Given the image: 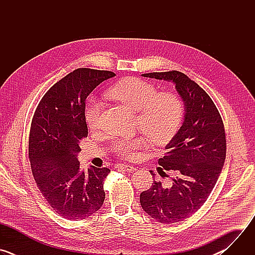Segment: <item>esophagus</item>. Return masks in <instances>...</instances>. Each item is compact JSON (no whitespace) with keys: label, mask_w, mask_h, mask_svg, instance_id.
I'll list each match as a JSON object with an SVG mask.
<instances>
[{"label":"esophagus","mask_w":255,"mask_h":255,"mask_svg":"<svg viewBox=\"0 0 255 255\" xmlns=\"http://www.w3.org/2000/svg\"><path fill=\"white\" fill-rule=\"evenodd\" d=\"M115 167L117 169H123V170L129 171V172H132V171L136 170V167H134L133 165H130V164H126V163H118Z\"/></svg>","instance_id":"1"}]
</instances>
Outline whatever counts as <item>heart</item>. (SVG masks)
Masks as SVG:
<instances>
[{
    "mask_svg": "<svg viewBox=\"0 0 255 255\" xmlns=\"http://www.w3.org/2000/svg\"><path fill=\"white\" fill-rule=\"evenodd\" d=\"M107 95L137 113L140 129L155 144L168 141L177 130L183 117V103L175 94L157 93L155 86L140 79L123 80L109 89ZM103 111V101L97 97L92 98L85 114L91 129L100 128ZM144 143L142 137L121 140L115 144V150L124 156H131Z\"/></svg>",
    "mask_w": 255,
    "mask_h": 255,
    "instance_id": "obj_1",
    "label": "heart"
}]
</instances>
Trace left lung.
Masks as SVG:
<instances>
[{"label": "left lung", "instance_id": "8db88e82", "mask_svg": "<svg viewBox=\"0 0 255 255\" xmlns=\"http://www.w3.org/2000/svg\"><path fill=\"white\" fill-rule=\"evenodd\" d=\"M175 85L185 106L184 121L166 144V155L158 159L163 170L173 173L169 187L153 181L140 194L142 209L154 220L171 224L196 213L214 189L226 157L222 118L209 95L189 77L176 70L141 75ZM150 173L155 176L152 170Z\"/></svg>", "mask_w": 255, "mask_h": 255}]
</instances>
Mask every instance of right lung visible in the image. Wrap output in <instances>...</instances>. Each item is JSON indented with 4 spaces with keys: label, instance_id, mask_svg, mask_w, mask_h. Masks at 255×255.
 Here are the masks:
<instances>
[{
    "label": "right lung",
    "instance_id": "right-lung-1",
    "mask_svg": "<svg viewBox=\"0 0 255 255\" xmlns=\"http://www.w3.org/2000/svg\"><path fill=\"white\" fill-rule=\"evenodd\" d=\"M112 71L78 68L56 83L36 109L29 136L34 179L50 207L68 220L92 216L105 200L104 179L111 170L80 167L81 140L88 136L87 97Z\"/></svg>",
    "mask_w": 255,
    "mask_h": 255
}]
</instances>
